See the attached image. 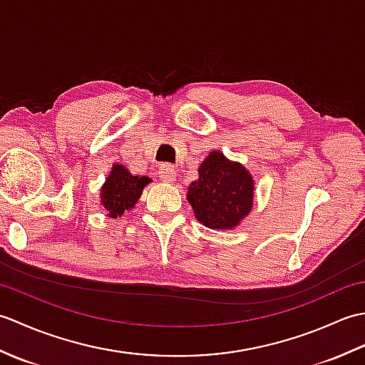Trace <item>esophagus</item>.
<instances>
[{
    "instance_id": "obj_1",
    "label": "esophagus",
    "mask_w": 365,
    "mask_h": 365,
    "mask_svg": "<svg viewBox=\"0 0 365 365\" xmlns=\"http://www.w3.org/2000/svg\"><path fill=\"white\" fill-rule=\"evenodd\" d=\"M158 177L166 183L175 182V168L170 166V165H163L158 170Z\"/></svg>"
}]
</instances>
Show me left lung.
I'll use <instances>...</instances> for the list:
<instances>
[{
	"mask_svg": "<svg viewBox=\"0 0 365 365\" xmlns=\"http://www.w3.org/2000/svg\"><path fill=\"white\" fill-rule=\"evenodd\" d=\"M187 199L204 226L234 229L251 212L254 180L243 165L213 150L199 166V178L188 187Z\"/></svg>",
	"mask_w": 365,
	"mask_h": 365,
	"instance_id": "obj_1",
	"label": "left lung"
}]
</instances>
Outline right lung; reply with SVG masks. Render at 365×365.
<instances>
[{
  "mask_svg": "<svg viewBox=\"0 0 365 365\" xmlns=\"http://www.w3.org/2000/svg\"><path fill=\"white\" fill-rule=\"evenodd\" d=\"M150 182L149 177L130 174L123 165H113L111 173L106 177L102 192H100L102 205L108 212V216L118 218L133 208L138 199L141 197L144 187Z\"/></svg>",
  "mask_w": 365,
  "mask_h": 365,
  "instance_id": "obj_1",
  "label": "right lung"
}]
</instances>
